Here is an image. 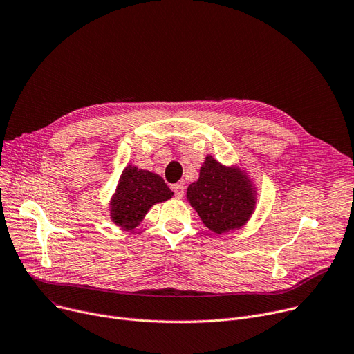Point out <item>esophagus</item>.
I'll list each match as a JSON object with an SVG mask.
<instances>
[{
	"instance_id": "34e87169",
	"label": "esophagus",
	"mask_w": 354,
	"mask_h": 354,
	"mask_svg": "<svg viewBox=\"0 0 354 354\" xmlns=\"http://www.w3.org/2000/svg\"><path fill=\"white\" fill-rule=\"evenodd\" d=\"M171 189L174 192V196L177 198H181L184 196V184L183 183H177V184H173L171 185Z\"/></svg>"
}]
</instances>
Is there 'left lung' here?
Masks as SVG:
<instances>
[{
    "label": "left lung",
    "mask_w": 354,
    "mask_h": 354,
    "mask_svg": "<svg viewBox=\"0 0 354 354\" xmlns=\"http://www.w3.org/2000/svg\"><path fill=\"white\" fill-rule=\"evenodd\" d=\"M187 198L211 231L223 234L248 221L255 198L250 181L236 169H228L208 156L200 178L187 188Z\"/></svg>",
    "instance_id": "left-lung-1"
}]
</instances>
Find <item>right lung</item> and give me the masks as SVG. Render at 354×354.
Returning <instances> with one entry per match:
<instances>
[{
    "label": "right lung",
    "instance_id": "obj_1",
    "mask_svg": "<svg viewBox=\"0 0 354 354\" xmlns=\"http://www.w3.org/2000/svg\"><path fill=\"white\" fill-rule=\"evenodd\" d=\"M171 197L173 192L160 176L127 166L111 204L112 220L122 228L133 230L140 224L151 205Z\"/></svg>",
    "mask_w": 354,
    "mask_h": 354
}]
</instances>
